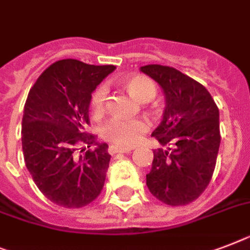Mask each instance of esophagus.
I'll use <instances>...</instances> for the list:
<instances>
[{"label":"esophagus","instance_id":"1","mask_svg":"<svg viewBox=\"0 0 250 250\" xmlns=\"http://www.w3.org/2000/svg\"><path fill=\"white\" fill-rule=\"evenodd\" d=\"M131 150H133V147H121V146H115V145H111L109 146V154H118V153H129Z\"/></svg>","mask_w":250,"mask_h":250}]
</instances>
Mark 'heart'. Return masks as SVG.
Instances as JSON below:
<instances>
[{"label":"heart","mask_w":250,"mask_h":250,"mask_svg":"<svg viewBox=\"0 0 250 250\" xmlns=\"http://www.w3.org/2000/svg\"><path fill=\"white\" fill-rule=\"evenodd\" d=\"M123 86L127 92L131 95L135 100L140 103H146L151 100L157 88L151 79L145 76H132L123 81ZM106 87L99 86L91 95L90 106L93 114H100L105 109L106 103ZM149 129L147 122L141 118L135 119H121L111 118L101 127V136L106 141L115 144L119 146H131L133 144L139 143Z\"/></svg>","instance_id":"1"}]
</instances>
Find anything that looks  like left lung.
<instances>
[{"mask_svg":"<svg viewBox=\"0 0 250 250\" xmlns=\"http://www.w3.org/2000/svg\"><path fill=\"white\" fill-rule=\"evenodd\" d=\"M166 95L163 121L153 136L169 151L154 150L146 185L158 200L186 206L202 195L212 180L220 149V111L206 87L172 66H141Z\"/></svg>","mask_w":250,"mask_h":250,"instance_id":"8db88e82","label":"left lung"}]
</instances>
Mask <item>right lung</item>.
<instances>
[{
  "instance_id": "1",
  "label": "right lung",
  "mask_w": 250,
  "mask_h": 250,
  "mask_svg": "<svg viewBox=\"0 0 250 250\" xmlns=\"http://www.w3.org/2000/svg\"><path fill=\"white\" fill-rule=\"evenodd\" d=\"M114 69L76 59L59 60L28 93L21 122L24 160L34 184L56 206L86 207L104 188L110 162L107 145L97 144L96 135L84 128L90 125L91 93ZM93 145L97 149H90ZM86 146V153L78 151Z\"/></svg>"
}]
</instances>
